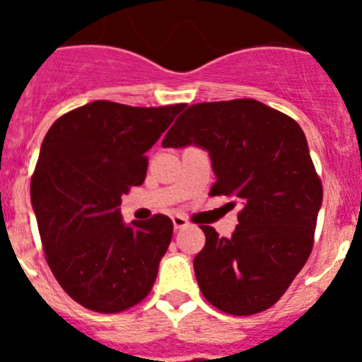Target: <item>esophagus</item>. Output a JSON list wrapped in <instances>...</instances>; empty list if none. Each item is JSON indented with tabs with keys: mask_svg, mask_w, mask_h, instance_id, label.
I'll return each mask as SVG.
<instances>
[{
	"mask_svg": "<svg viewBox=\"0 0 362 362\" xmlns=\"http://www.w3.org/2000/svg\"><path fill=\"white\" fill-rule=\"evenodd\" d=\"M172 223H174V228L175 230L187 228V226H188V219H187V217L179 216V214H175V216L172 217Z\"/></svg>",
	"mask_w": 362,
	"mask_h": 362,
	"instance_id": "esophagus-1",
	"label": "esophagus"
}]
</instances>
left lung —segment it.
<instances>
[{
	"mask_svg": "<svg viewBox=\"0 0 362 362\" xmlns=\"http://www.w3.org/2000/svg\"><path fill=\"white\" fill-rule=\"evenodd\" d=\"M161 145L206 150L217 179L210 194L241 204L230 238L201 226L194 272L204 299L232 315L276 305L310 257L322 203L305 132L261 101L232 99L188 107Z\"/></svg>",
	"mask_w": 362,
	"mask_h": 362,
	"instance_id": "obj_1",
	"label": "left lung"
}]
</instances>
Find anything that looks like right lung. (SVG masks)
<instances>
[{
    "label": "right lung",
    "mask_w": 362,
    "mask_h": 362,
    "mask_svg": "<svg viewBox=\"0 0 362 362\" xmlns=\"http://www.w3.org/2000/svg\"><path fill=\"white\" fill-rule=\"evenodd\" d=\"M183 108L94 101L66 112L45 136L32 209L54 277L85 308L123 312L156 283L174 232L170 217L124 225L119 204L145 181V152Z\"/></svg>",
    "instance_id": "right-lung-1"
}]
</instances>
